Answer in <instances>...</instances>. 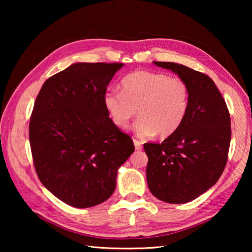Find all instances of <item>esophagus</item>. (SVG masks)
<instances>
[{
    "label": "esophagus",
    "instance_id": "1",
    "mask_svg": "<svg viewBox=\"0 0 252 252\" xmlns=\"http://www.w3.org/2000/svg\"><path fill=\"white\" fill-rule=\"evenodd\" d=\"M133 143H134V147H135V150H141L142 149V142L139 141V140L133 139Z\"/></svg>",
    "mask_w": 252,
    "mask_h": 252
}]
</instances>
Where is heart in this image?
Wrapping results in <instances>:
<instances>
[{"label": "heart", "instance_id": "heart-1", "mask_svg": "<svg viewBox=\"0 0 252 252\" xmlns=\"http://www.w3.org/2000/svg\"><path fill=\"white\" fill-rule=\"evenodd\" d=\"M190 90L185 80L168 74L135 71L121 81L120 91H108L103 104L114 126L126 129L135 117V133L142 138L156 133L162 139L176 133L189 108Z\"/></svg>", "mask_w": 252, "mask_h": 252}]
</instances>
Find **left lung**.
<instances>
[{
    "mask_svg": "<svg viewBox=\"0 0 252 252\" xmlns=\"http://www.w3.org/2000/svg\"><path fill=\"white\" fill-rule=\"evenodd\" d=\"M155 64L185 80L190 100L176 133L162 143H144L148 187L161 201L186 203L210 189L223 172L231 140L229 110L207 74L173 62Z\"/></svg>",
    "mask_w": 252,
    "mask_h": 252,
    "instance_id": "1",
    "label": "left lung"
}]
</instances>
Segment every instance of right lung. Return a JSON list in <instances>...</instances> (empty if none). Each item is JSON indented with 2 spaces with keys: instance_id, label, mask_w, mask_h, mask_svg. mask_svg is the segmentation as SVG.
Segmentation results:
<instances>
[{
  "instance_id": "1",
  "label": "right lung",
  "mask_w": 252,
  "mask_h": 252,
  "mask_svg": "<svg viewBox=\"0 0 252 252\" xmlns=\"http://www.w3.org/2000/svg\"><path fill=\"white\" fill-rule=\"evenodd\" d=\"M122 63H74L42 85L30 119L34 168L46 189L75 208L104 202L134 151L111 121L106 88Z\"/></svg>"
}]
</instances>
